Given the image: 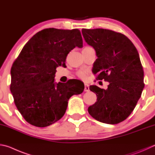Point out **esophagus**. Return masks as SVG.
<instances>
[{
    "mask_svg": "<svg viewBox=\"0 0 155 155\" xmlns=\"http://www.w3.org/2000/svg\"><path fill=\"white\" fill-rule=\"evenodd\" d=\"M85 91H89V87L87 84H85V89H84Z\"/></svg>",
    "mask_w": 155,
    "mask_h": 155,
    "instance_id": "obj_1",
    "label": "esophagus"
}]
</instances>
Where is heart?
<instances>
[{"mask_svg": "<svg viewBox=\"0 0 155 155\" xmlns=\"http://www.w3.org/2000/svg\"><path fill=\"white\" fill-rule=\"evenodd\" d=\"M87 74H88V72H87L86 70H81L80 71L78 72L77 75L78 77L81 78V79L85 80L87 78Z\"/></svg>", "mask_w": 155, "mask_h": 155, "instance_id": "heart-1", "label": "heart"}]
</instances>
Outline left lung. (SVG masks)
Listing matches in <instances>:
<instances>
[{
	"mask_svg": "<svg viewBox=\"0 0 155 155\" xmlns=\"http://www.w3.org/2000/svg\"><path fill=\"white\" fill-rule=\"evenodd\" d=\"M82 34L86 43L96 52L93 73L97 74V80L109 82L106 90L96 85L89 87L97 97L88 112L98 121L117 124L133 112L144 87V70L138 52L121 33L83 28Z\"/></svg>",
	"mask_w": 155,
	"mask_h": 155,
	"instance_id": "obj_1",
	"label": "left lung"
}]
</instances>
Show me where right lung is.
Masks as SVG:
<instances>
[{
  "instance_id": "obj_1",
  "label": "right lung",
  "mask_w": 155,
  "mask_h": 155,
  "mask_svg": "<svg viewBox=\"0 0 155 155\" xmlns=\"http://www.w3.org/2000/svg\"><path fill=\"white\" fill-rule=\"evenodd\" d=\"M76 47H83L79 30L44 29L28 41L13 62L10 89L17 108L30 124L52 125L65 114L70 97L83 91L78 80L54 81L56 68L66 66L67 55Z\"/></svg>"
}]
</instances>
